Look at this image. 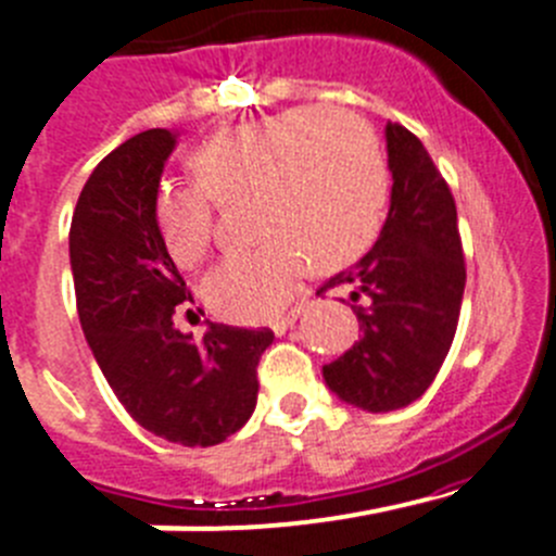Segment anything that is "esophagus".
Instances as JSON below:
<instances>
[{"label": "esophagus", "mask_w": 556, "mask_h": 556, "mask_svg": "<svg viewBox=\"0 0 556 556\" xmlns=\"http://www.w3.org/2000/svg\"><path fill=\"white\" fill-rule=\"evenodd\" d=\"M302 313H304V307H302V304H299V307H293V309H290L288 315H282V318L271 320V329H274V334H277V337H282L285 331H288L290 326H293L295 320H299V315H302Z\"/></svg>", "instance_id": "esophagus-1"}]
</instances>
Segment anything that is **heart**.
<instances>
[{
	"mask_svg": "<svg viewBox=\"0 0 556 556\" xmlns=\"http://www.w3.org/2000/svg\"><path fill=\"white\" fill-rule=\"evenodd\" d=\"M200 184L167 180L155 227L178 266H197L216 230V202L252 197L257 247L227 254L202 295L227 320H268L293 299L307 266L334 271L381 230L389 167L376 131L351 112L293 106L207 139L194 153Z\"/></svg>",
	"mask_w": 556,
	"mask_h": 556,
	"instance_id": "b5f03b06",
	"label": "heart"
}]
</instances>
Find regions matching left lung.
Returning a JSON list of instances; mask_svg holds the SVG:
<instances>
[{"label": "left lung", "mask_w": 556, "mask_h": 556, "mask_svg": "<svg viewBox=\"0 0 556 556\" xmlns=\"http://www.w3.org/2000/svg\"><path fill=\"white\" fill-rule=\"evenodd\" d=\"M389 214L376 247L326 288H351L362 337L324 365L326 387L362 412H395L425 395L442 367L464 299L458 211L417 137L387 123Z\"/></svg>", "instance_id": "left-lung-1"}]
</instances>
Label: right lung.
<instances>
[{"label": "right lung", "instance_id": "right-lung-1", "mask_svg": "<svg viewBox=\"0 0 556 556\" xmlns=\"http://www.w3.org/2000/svg\"><path fill=\"white\" fill-rule=\"evenodd\" d=\"M175 142L150 128L92 169L71 222V271L81 329L126 412L167 442L214 447L252 417L274 331L207 324L197 340L175 329L194 302L155 227Z\"/></svg>", "mask_w": 556, "mask_h": 556}]
</instances>
